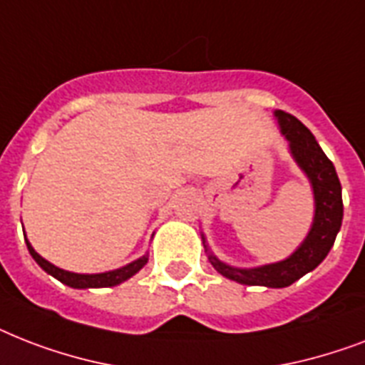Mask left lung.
I'll list each match as a JSON object with an SVG mask.
<instances>
[{
	"label": "left lung",
	"mask_w": 365,
	"mask_h": 365,
	"mask_svg": "<svg viewBox=\"0 0 365 365\" xmlns=\"http://www.w3.org/2000/svg\"><path fill=\"white\" fill-rule=\"evenodd\" d=\"M275 116L281 126V133L287 137L296 164L307 175L309 182L313 186L314 218L307 237L303 239V243L288 258L275 264L252 267V269H239L218 260L217 256L209 252L205 237L201 233V241H203L212 267L230 281L247 284V287L284 288L302 279L305 273L313 271L334 247V241L341 228V220H343L341 182L330 158L320 148L313 133L309 132L296 116L288 115L284 110H275Z\"/></svg>",
	"instance_id": "obj_1"
}]
</instances>
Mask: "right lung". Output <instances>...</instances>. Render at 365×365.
<instances>
[{
  "instance_id": "obj_1",
  "label": "right lung",
  "mask_w": 365,
  "mask_h": 365,
  "mask_svg": "<svg viewBox=\"0 0 365 365\" xmlns=\"http://www.w3.org/2000/svg\"><path fill=\"white\" fill-rule=\"evenodd\" d=\"M26 245H28V250H30L31 258H34L37 264L43 267V269L52 275L54 279H58L60 282L67 284V287L71 288H107V287H116V284H120V282L128 281L130 277H133L137 271L141 269L143 265L148 262V256H141V258H137L135 262L132 264L124 265L120 269H113V271H105V273H92V275H86V273H71V271L60 269L51 262H46L43 256H39L34 250V247L30 245V241L26 239Z\"/></svg>"
}]
</instances>
